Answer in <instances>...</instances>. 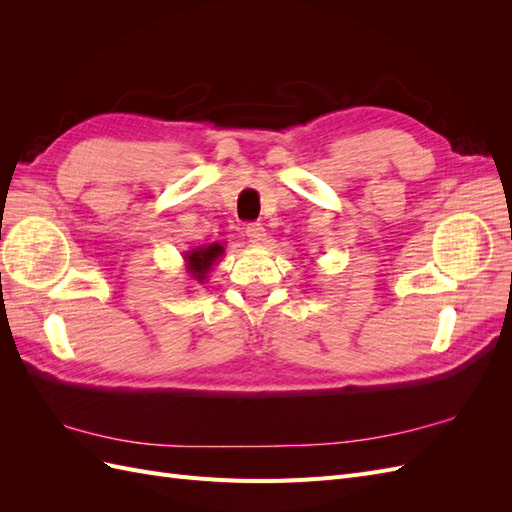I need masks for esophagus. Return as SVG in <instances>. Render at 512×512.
<instances>
[{"label":"esophagus","mask_w":512,"mask_h":512,"mask_svg":"<svg viewBox=\"0 0 512 512\" xmlns=\"http://www.w3.org/2000/svg\"><path fill=\"white\" fill-rule=\"evenodd\" d=\"M245 235H247V239H250V243H262L267 237V232H265V228H262V224L252 222L245 226Z\"/></svg>","instance_id":"34e87169"}]
</instances>
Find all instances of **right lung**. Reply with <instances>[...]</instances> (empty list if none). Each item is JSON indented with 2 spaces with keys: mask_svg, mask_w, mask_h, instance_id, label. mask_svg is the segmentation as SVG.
<instances>
[{
  "mask_svg": "<svg viewBox=\"0 0 512 512\" xmlns=\"http://www.w3.org/2000/svg\"><path fill=\"white\" fill-rule=\"evenodd\" d=\"M224 254V245L211 243V245H200L194 250L185 252V265H188V273L194 277L196 282L203 284L207 280V273L215 265V260Z\"/></svg>",
  "mask_w": 512,
  "mask_h": 512,
  "instance_id": "right-lung-1",
  "label": "right lung"
}]
</instances>
